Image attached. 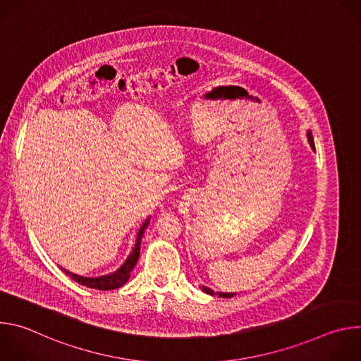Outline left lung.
Masks as SVG:
<instances>
[{"mask_svg":"<svg viewBox=\"0 0 361 361\" xmlns=\"http://www.w3.org/2000/svg\"><path fill=\"white\" fill-rule=\"evenodd\" d=\"M307 138H308V142H310L312 148H313V149H316V147H314V140H313V135H312V131H307ZM202 291H204V293H207V294L214 295V291H213V290H210V288H207V287H204V286H202ZM234 295H235L234 293H219V297H223V298H231V297H234Z\"/></svg>","mask_w":361,"mask_h":361,"instance_id":"1","label":"left lung"}]
</instances>
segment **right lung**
Listing matches in <instances>:
<instances>
[{
    "instance_id": "obj_1",
    "label": "right lung",
    "mask_w": 361,
    "mask_h": 361,
    "mask_svg": "<svg viewBox=\"0 0 361 361\" xmlns=\"http://www.w3.org/2000/svg\"><path fill=\"white\" fill-rule=\"evenodd\" d=\"M148 220H145V223L141 226L138 234H137V240H135V245L131 251V254L128 255V259L126 260V263L116 271V273H111V274H107V276H101V277H95V279H88V277H81V276H77V274H73L67 270L63 269V271H66L67 276H70L74 281H77L78 284H82L88 288H95V290H114V288H118L121 286H124L128 279H130V273L133 271L134 266L137 264L138 262V257H140V244H141V240H142V234H144V230L147 228V224H148Z\"/></svg>"
}]
</instances>
